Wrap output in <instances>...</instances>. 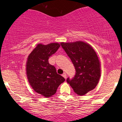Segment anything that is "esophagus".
Instances as JSON below:
<instances>
[{
	"label": "esophagus",
	"mask_w": 122,
	"mask_h": 122,
	"mask_svg": "<svg viewBox=\"0 0 122 122\" xmlns=\"http://www.w3.org/2000/svg\"><path fill=\"white\" fill-rule=\"evenodd\" d=\"M62 77H64L65 78H67V74H66V72H64V73L62 74Z\"/></svg>",
	"instance_id": "obj_1"
}]
</instances>
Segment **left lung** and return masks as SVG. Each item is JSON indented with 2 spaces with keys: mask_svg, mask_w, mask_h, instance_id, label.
Wrapping results in <instances>:
<instances>
[{
  "mask_svg": "<svg viewBox=\"0 0 122 122\" xmlns=\"http://www.w3.org/2000/svg\"><path fill=\"white\" fill-rule=\"evenodd\" d=\"M62 48L71 59L76 74L67 82L74 92L82 96L93 90L100 77V64L96 53L88 44L82 41L61 43Z\"/></svg>",
  "mask_w": 122,
  "mask_h": 122,
  "instance_id": "obj_1",
  "label": "left lung"
}]
</instances>
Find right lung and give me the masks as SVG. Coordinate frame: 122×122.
<instances>
[{
    "label": "right lung",
    "instance_id": "1",
    "mask_svg": "<svg viewBox=\"0 0 122 122\" xmlns=\"http://www.w3.org/2000/svg\"><path fill=\"white\" fill-rule=\"evenodd\" d=\"M60 46L58 43L38 44L27 60L26 74L30 85L36 93L46 97L53 96L58 86L66 80L48 62L49 58Z\"/></svg>",
    "mask_w": 122,
    "mask_h": 122
}]
</instances>
